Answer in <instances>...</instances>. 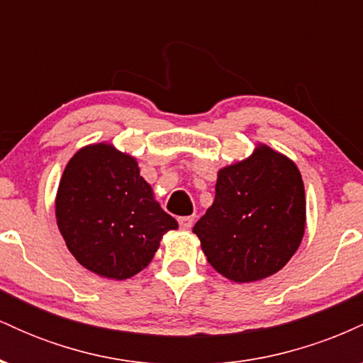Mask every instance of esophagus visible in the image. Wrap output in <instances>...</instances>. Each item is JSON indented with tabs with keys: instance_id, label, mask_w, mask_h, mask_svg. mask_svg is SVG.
Listing matches in <instances>:
<instances>
[{
	"instance_id": "obj_1",
	"label": "esophagus",
	"mask_w": 363,
	"mask_h": 363,
	"mask_svg": "<svg viewBox=\"0 0 363 363\" xmlns=\"http://www.w3.org/2000/svg\"><path fill=\"white\" fill-rule=\"evenodd\" d=\"M194 223V216H181L179 218V225H181L182 228H191Z\"/></svg>"
}]
</instances>
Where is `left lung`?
Here are the masks:
<instances>
[{
	"instance_id": "1",
	"label": "left lung",
	"mask_w": 363,
	"mask_h": 363,
	"mask_svg": "<svg viewBox=\"0 0 363 363\" xmlns=\"http://www.w3.org/2000/svg\"><path fill=\"white\" fill-rule=\"evenodd\" d=\"M303 230L301 172L266 145L218 170L213 205L193 227L208 262L237 283L280 272L301 245Z\"/></svg>"
}]
</instances>
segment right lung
I'll return each mask as SVG.
<instances>
[{"label": "right lung", "mask_w": 363, "mask_h": 363, "mask_svg": "<svg viewBox=\"0 0 363 363\" xmlns=\"http://www.w3.org/2000/svg\"><path fill=\"white\" fill-rule=\"evenodd\" d=\"M56 220L74 259L112 280L147 268L162 235L179 227L155 201L138 162L107 143L78 150L68 162Z\"/></svg>", "instance_id": "add662e5"}]
</instances>
